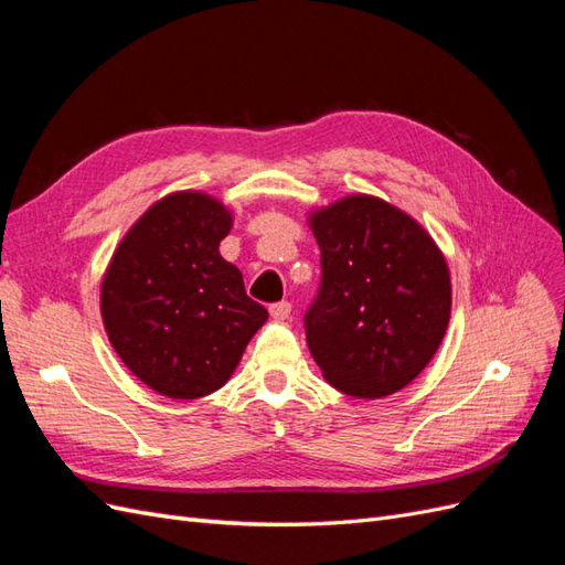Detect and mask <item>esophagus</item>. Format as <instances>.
Returning a JSON list of instances; mask_svg holds the SVG:
<instances>
[{
	"label": "esophagus",
	"instance_id": "1",
	"mask_svg": "<svg viewBox=\"0 0 565 565\" xmlns=\"http://www.w3.org/2000/svg\"><path fill=\"white\" fill-rule=\"evenodd\" d=\"M268 311H270V316L276 318V320H287L289 313H292V303H289V301H276V303L268 306Z\"/></svg>",
	"mask_w": 565,
	"mask_h": 565
}]
</instances>
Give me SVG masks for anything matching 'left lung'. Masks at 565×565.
Wrapping results in <instances>:
<instances>
[{
  "instance_id": "left-lung-1",
  "label": "left lung",
  "mask_w": 565,
  "mask_h": 565,
  "mask_svg": "<svg viewBox=\"0 0 565 565\" xmlns=\"http://www.w3.org/2000/svg\"><path fill=\"white\" fill-rule=\"evenodd\" d=\"M322 280L306 311V344L322 377L377 401L413 382L446 337L452 306L446 256L422 224L355 193L309 214Z\"/></svg>"
}]
</instances>
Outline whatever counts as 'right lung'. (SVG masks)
I'll use <instances>...</instances> for the list:
<instances>
[{"label": "right lung", "instance_id": "right-lung-1", "mask_svg": "<svg viewBox=\"0 0 565 565\" xmlns=\"http://www.w3.org/2000/svg\"><path fill=\"white\" fill-rule=\"evenodd\" d=\"M233 214L200 191L169 193L117 245L100 282L115 353L152 391L193 401L224 386L268 318L218 254Z\"/></svg>", "mask_w": 565, "mask_h": 565}]
</instances>
